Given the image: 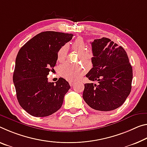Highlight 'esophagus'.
I'll use <instances>...</instances> for the list:
<instances>
[{"instance_id":"1","label":"esophagus","mask_w":147,"mask_h":147,"mask_svg":"<svg viewBox=\"0 0 147 147\" xmlns=\"http://www.w3.org/2000/svg\"><path fill=\"white\" fill-rule=\"evenodd\" d=\"M74 84H75V82H74V81H73V80H70L69 81V84L71 85V86H73Z\"/></svg>"}]
</instances>
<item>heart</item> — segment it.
Masks as SVG:
<instances>
[{"label": "heart", "instance_id": "heart-1", "mask_svg": "<svg viewBox=\"0 0 147 147\" xmlns=\"http://www.w3.org/2000/svg\"><path fill=\"white\" fill-rule=\"evenodd\" d=\"M72 48L76 51L80 55V59L84 63L89 65L92 63L94 57V52L92 50H88V46L84 39L78 38L72 43ZM69 50V46L67 44L62 46L59 49L57 53V61L63 62L66 59ZM59 73L67 80H74L82 76L84 73L85 70L81 65H74L68 63L63 64L59 67Z\"/></svg>", "mask_w": 147, "mask_h": 147}]
</instances>
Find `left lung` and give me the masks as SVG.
Here are the masks:
<instances>
[{
	"label": "left lung",
	"mask_w": 147,
	"mask_h": 147,
	"mask_svg": "<svg viewBox=\"0 0 147 147\" xmlns=\"http://www.w3.org/2000/svg\"><path fill=\"white\" fill-rule=\"evenodd\" d=\"M91 44L94 53L93 67L86 76L99 84H85L83 99L94 110H115L131 92L132 67L124 49L111 39L103 37Z\"/></svg>",
	"instance_id": "obj_1"
}]
</instances>
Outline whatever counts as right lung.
<instances>
[{
	"mask_svg": "<svg viewBox=\"0 0 147 147\" xmlns=\"http://www.w3.org/2000/svg\"><path fill=\"white\" fill-rule=\"evenodd\" d=\"M73 34L44 31L24 44L18 52L13 74L16 95L20 106L29 115L44 117L61 108L71 88L59 78L55 84L47 76L57 61L59 49L73 38Z\"/></svg>",
	"mask_w": 147,
	"mask_h": 147,
	"instance_id": "obj_1",
	"label": "right lung"
}]
</instances>
